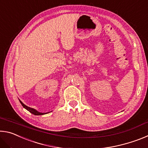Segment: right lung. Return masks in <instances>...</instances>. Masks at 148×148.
Returning a JSON list of instances; mask_svg holds the SVG:
<instances>
[{
  "instance_id": "right-lung-1",
  "label": "right lung",
  "mask_w": 148,
  "mask_h": 148,
  "mask_svg": "<svg viewBox=\"0 0 148 148\" xmlns=\"http://www.w3.org/2000/svg\"><path fill=\"white\" fill-rule=\"evenodd\" d=\"M19 101L20 103L21 104V105H22V106H23V107L24 108H25L27 110H28V111H29V112H31V114L35 115V116H41V115H44V114H46L49 113V112H47V113H42V112H38V111H37L36 110L32 108H30V107H29V106H26V105L24 104L23 103V102H22L21 101H20L19 99ZM51 112H52V111H51Z\"/></svg>"
}]
</instances>
